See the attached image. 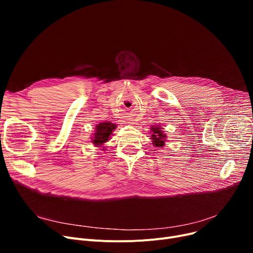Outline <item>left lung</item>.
Masks as SVG:
<instances>
[{
    "instance_id": "obj_1",
    "label": "left lung",
    "mask_w": 253,
    "mask_h": 253,
    "mask_svg": "<svg viewBox=\"0 0 253 253\" xmlns=\"http://www.w3.org/2000/svg\"><path fill=\"white\" fill-rule=\"evenodd\" d=\"M152 132H153V134H152L153 140L152 141H153L154 147L162 148L163 145H165V141H166V136L163 133V131L161 130L160 127L157 125V126L152 127Z\"/></svg>"
}]
</instances>
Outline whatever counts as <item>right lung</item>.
I'll return each instance as SVG.
<instances>
[{"label": "right lung", "instance_id": "right-lung-1", "mask_svg": "<svg viewBox=\"0 0 253 253\" xmlns=\"http://www.w3.org/2000/svg\"><path fill=\"white\" fill-rule=\"evenodd\" d=\"M95 133L94 136L92 137L93 144H95L96 147H101V145L109 140L113 131L116 129V124L110 123V122H103L99 123L95 127Z\"/></svg>", "mask_w": 253, "mask_h": 253}]
</instances>
